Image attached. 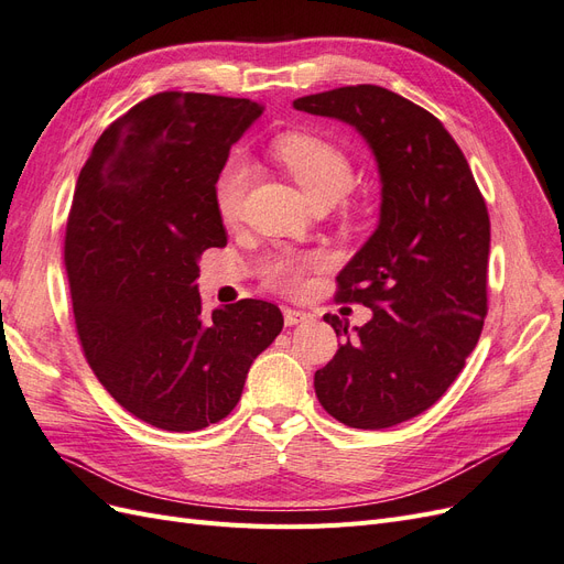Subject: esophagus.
Instances as JSON below:
<instances>
[{
  "instance_id": "34e87169",
  "label": "esophagus",
  "mask_w": 564,
  "mask_h": 564,
  "mask_svg": "<svg viewBox=\"0 0 564 564\" xmlns=\"http://www.w3.org/2000/svg\"><path fill=\"white\" fill-rule=\"evenodd\" d=\"M282 313H284V324H286V327H294V324L308 319V313L296 311V308H284Z\"/></svg>"
}]
</instances>
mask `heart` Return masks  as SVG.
Listing matches in <instances>:
<instances>
[{
    "instance_id": "1",
    "label": "heart",
    "mask_w": 564,
    "mask_h": 564,
    "mask_svg": "<svg viewBox=\"0 0 564 564\" xmlns=\"http://www.w3.org/2000/svg\"><path fill=\"white\" fill-rule=\"evenodd\" d=\"M272 158L284 172L296 181L301 193L313 207L315 204H336L344 197L355 178L350 158L338 145L311 133H284L278 135L270 145ZM249 185V166L245 160L232 158L224 172L216 178V209L226 224H235L240 218L245 193ZM317 263L315 256H289L280 253L268 259L261 268L263 284L275 289L280 294H299L303 289V278Z\"/></svg>"
}]
</instances>
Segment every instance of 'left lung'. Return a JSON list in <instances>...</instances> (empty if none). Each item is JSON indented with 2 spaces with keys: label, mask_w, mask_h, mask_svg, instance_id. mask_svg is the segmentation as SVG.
<instances>
[{
  "label": "left lung",
  "mask_w": 564,
  "mask_h": 564,
  "mask_svg": "<svg viewBox=\"0 0 564 564\" xmlns=\"http://www.w3.org/2000/svg\"><path fill=\"white\" fill-rule=\"evenodd\" d=\"M294 108L365 135L381 174V220L338 272L336 301L373 311L346 336L315 392L350 429L419 416L456 381L487 317L489 214L464 152L440 119L373 84L303 96Z\"/></svg>",
  "instance_id": "obj_1"
}]
</instances>
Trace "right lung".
I'll return each mask as SVG.
<instances>
[{
  "label": "right lung",
  "mask_w": 564,
  "mask_h": 564,
  "mask_svg": "<svg viewBox=\"0 0 564 564\" xmlns=\"http://www.w3.org/2000/svg\"><path fill=\"white\" fill-rule=\"evenodd\" d=\"M261 112L249 98L155 94L100 133L77 178L65 270L84 357L162 431L226 419L282 332L278 305L259 299L204 315L195 284L199 256L228 242L216 178Z\"/></svg>",
  "instance_id": "obj_1"
}]
</instances>
